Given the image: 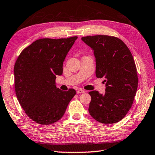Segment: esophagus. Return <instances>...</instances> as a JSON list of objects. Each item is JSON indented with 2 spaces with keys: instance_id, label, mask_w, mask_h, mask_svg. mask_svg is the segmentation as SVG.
Listing matches in <instances>:
<instances>
[{
  "instance_id": "1",
  "label": "esophagus",
  "mask_w": 155,
  "mask_h": 155,
  "mask_svg": "<svg viewBox=\"0 0 155 155\" xmlns=\"http://www.w3.org/2000/svg\"><path fill=\"white\" fill-rule=\"evenodd\" d=\"M84 92H85V91L81 89H79L77 90V94H81V93H84Z\"/></svg>"
}]
</instances>
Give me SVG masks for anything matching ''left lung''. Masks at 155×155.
Instances as JSON below:
<instances>
[{
	"label": "left lung",
	"instance_id": "left-lung-1",
	"mask_svg": "<svg viewBox=\"0 0 155 155\" xmlns=\"http://www.w3.org/2000/svg\"><path fill=\"white\" fill-rule=\"evenodd\" d=\"M81 40L93 51L96 58V76L104 78V94L89 92V113L102 124L121 121L129 111L138 88V78L134 58L126 45L118 38L97 35Z\"/></svg>",
	"mask_w": 155,
	"mask_h": 155
}]
</instances>
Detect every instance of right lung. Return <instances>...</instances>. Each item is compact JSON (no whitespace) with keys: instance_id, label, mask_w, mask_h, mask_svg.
Segmentation results:
<instances>
[{"instance_id":"right-lung-1","label":"right lung","mask_w":155,"mask_h":155,"mask_svg":"<svg viewBox=\"0 0 155 155\" xmlns=\"http://www.w3.org/2000/svg\"><path fill=\"white\" fill-rule=\"evenodd\" d=\"M77 36L37 40L23 49L14 66L17 98L29 117L41 125L59 121L76 94L74 89L57 87V75Z\"/></svg>"}]
</instances>
